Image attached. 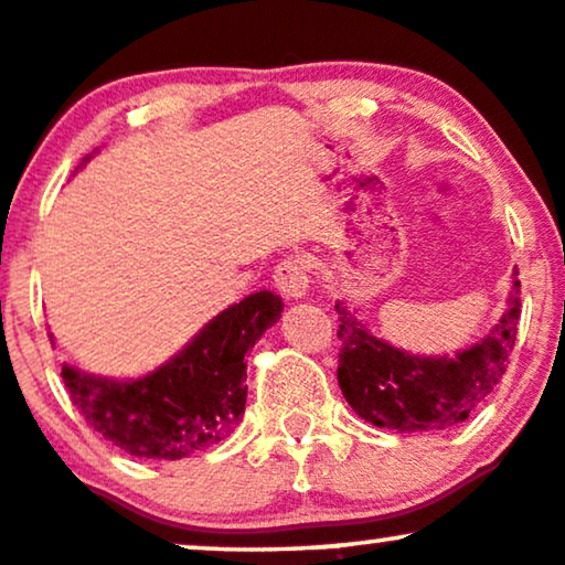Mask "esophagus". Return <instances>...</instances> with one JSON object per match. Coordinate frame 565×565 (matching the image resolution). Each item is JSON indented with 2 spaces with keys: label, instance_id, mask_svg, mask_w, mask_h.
Segmentation results:
<instances>
[{
  "label": "esophagus",
  "instance_id": "1",
  "mask_svg": "<svg viewBox=\"0 0 565 565\" xmlns=\"http://www.w3.org/2000/svg\"><path fill=\"white\" fill-rule=\"evenodd\" d=\"M275 285L282 296L288 298H306L311 290V271L309 262L301 256H288L275 267Z\"/></svg>",
  "mask_w": 565,
  "mask_h": 565
}]
</instances>
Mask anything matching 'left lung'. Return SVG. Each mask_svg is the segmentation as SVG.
<instances>
[{"mask_svg": "<svg viewBox=\"0 0 565 565\" xmlns=\"http://www.w3.org/2000/svg\"><path fill=\"white\" fill-rule=\"evenodd\" d=\"M519 275V271H516ZM521 282L513 277L508 311L490 335L456 356H414L374 338L343 303L340 315L338 382L348 406L374 427L437 431L456 427L503 380L516 343Z\"/></svg>", "mask_w": 565, "mask_h": 565, "instance_id": "1", "label": "left lung"}]
</instances>
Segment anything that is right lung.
I'll return each instance as SVG.
<instances>
[{
    "label": "right lung",
    "instance_id": "right-lung-1",
    "mask_svg": "<svg viewBox=\"0 0 565 565\" xmlns=\"http://www.w3.org/2000/svg\"><path fill=\"white\" fill-rule=\"evenodd\" d=\"M282 298L259 290L209 322L178 356L138 380H107L65 364L73 406L104 440L138 458L178 461L212 448L246 408V353L280 319Z\"/></svg>",
    "mask_w": 565,
    "mask_h": 565
}]
</instances>
